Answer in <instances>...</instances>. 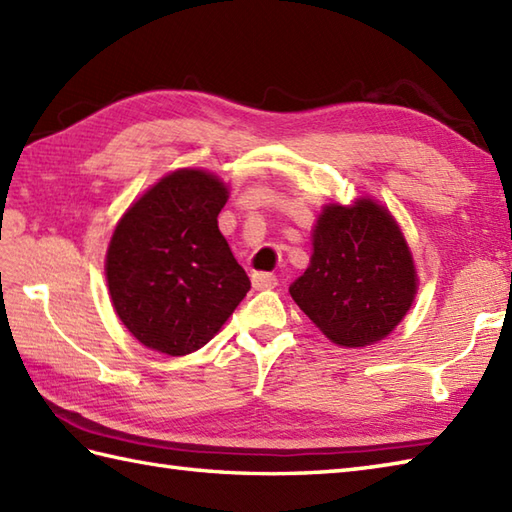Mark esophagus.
<instances>
[{
    "mask_svg": "<svg viewBox=\"0 0 512 512\" xmlns=\"http://www.w3.org/2000/svg\"><path fill=\"white\" fill-rule=\"evenodd\" d=\"M277 277L273 273H253V288L264 290V288H275Z\"/></svg>",
    "mask_w": 512,
    "mask_h": 512,
    "instance_id": "esophagus-1",
    "label": "esophagus"
}]
</instances>
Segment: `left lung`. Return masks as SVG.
<instances>
[{"instance_id": "left-lung-1", "label": "left lung", "mask_w": 512, "mask_h": 512, "mask_svg": "<svg viewBox=\"0 0 512 512\" xmlns=\"http://www.w3.org/2000/svg\"><path fill=\"white\" fill-rule=\"evenodd\" d=\"M310 266L290 295L336 345L363 347L396 328L416 295V270L398 224L383 206H325Z\"/></svg>"}]
</instances>
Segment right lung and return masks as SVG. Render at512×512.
I'll list each match as a JSON object with an SVG mask.
<instances>
[{
  "label": "right lung",
  "instance_id": "add662e5",
  "mask_svg": "<svg viewBox=\"0 0 512 512\" xmlns=\"http://www.w3.org/2000/svg\"><path fill=\"white\" fill-rule=\"evenodd\" d=\"M228 191L211 173L180 169L151 187L107 248V286L125 328L169 356L213 339L250 290L217 215Z\"/></svg>",
  "mask_w": 512,
  "mask_h": 512
}]
</instances>
